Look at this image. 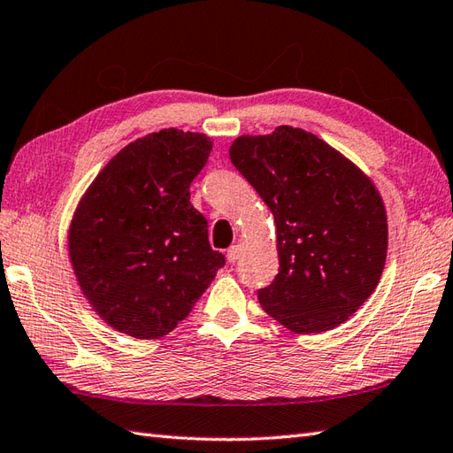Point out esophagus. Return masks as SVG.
I'll return each mask as SVG.
<instances>
[{
	"label": "esophagus",
	"instance_id": "34e87169",
	"mask_svg": "<svg viewBox=\"0 0 453 453\" xmlns=\"http://www.w3.org/2000/svg\"><path fill=\"white\" fill-rule=\"evenodd\" d=\"M242 254H244V248H242V244H234V246H230L228 248V252H226V259H228V264H236V261L242 257Z\"/></svg>",
	"mask_w": 453,
	"mask_h": 453
}]
</instances>
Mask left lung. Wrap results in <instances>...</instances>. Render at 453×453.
<instances>
[{"label":"left lung","mask_w":453,"mask_h":453,"mask_svg":"<svg viewBox=\"0 0 453 453\" xmlns=\"http://www.w3.org/2000/svg\"><path fill=\"white\" fill-rule=\"evenodd\" d=\"M228 153L275 217L279 273L257 290L261 308L296 334L343 324L386 264L388 217L372 180L300 127L242 135Z\"/></svg>","instance_id":"8db88e82"}]
</instances>
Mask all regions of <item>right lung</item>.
Instances as JSON below:
<instances>
[{"mask_svg": "<svg viewBox=\"0 0 453 453\" xmlns=\"http://www.w3.org/2000/svg\"><path fill=\"white\" fill-rule=\"evenodd\" d=\"M211 149L203 134H149L119 150L79 201L69 257L88 304L122 334H170L225 265L189 203Z\"/></svg>", "mask_w": 453, "mask_h": 453, "instance_id": "right-lung-1", "label": "right lung"}]
</instances>
